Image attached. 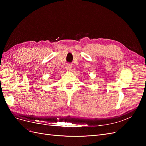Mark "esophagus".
Segmentation results:
<instances>
[{
  "label": "esophagus",
  "instance_id": "34e87169",
  "mask_svg": "<svg viewBox=\"0 0 146 146\" xmlns=\"http://www.w3.org/2000/svg\"><path fill=\"white\" fill-rule=\"evenodd\" d=\"M71 68H72V65L70 64V63H68L67 64H66V69L67 70H71Z\"/></svg>",
  "mask_w": 146,
  "mask_h": 146
}]
</instances>
